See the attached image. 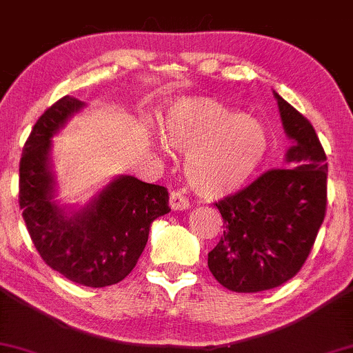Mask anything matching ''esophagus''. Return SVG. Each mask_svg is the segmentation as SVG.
Listing matches in <instances>:
<instances>
[{
    "mask_svg": "<svg viewBox=\"0 0 353 353\" xmlns=\"http://www.w3.org/2000/svg\"><path fill=\"white\" fill-rule=\"evenodd\" d=\"M169 205H171L172 210H184L189 209L190 204L184 197V194H181L179 190H172L171 197H169Z\"/></svg>",
    "mask_w": 353,
    "mask_h": 353,
    "instance_id": "1",
    "label": "esophagus"
}]
</instances>
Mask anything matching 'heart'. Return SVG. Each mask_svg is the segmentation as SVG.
<instances>
[{"mask_svg":"<svg viewBox=\"0 0 353 353\" xmlns=\"http://www.w3.org/2000/svg\"><path fill=\"white\" fill-rule=\"evenodd\" d=\"M161 136L185 154L190 188L205 199L236 192L264 161L269 134L249 114L209 98L174 101L161 114Z\"/></svg>","mask_w":353,"mask_h":353,"instance_id":"heart-1","label":"heart"}]
</instances>
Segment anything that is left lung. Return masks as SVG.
Returning <instances> with one entry per match:
<instances>
[{"instance_id": "obj_1", "label": "left lung", "mask_w": 353, "mask_h": 353, "mask_svg": "<svg viewBox=\"0 0 353 353\" xmlns=\"http://www.w3.org/2000/svg\"><path fill=\"white\" fill-rule=\"evenodd\" d=\"M294 145L285 168L270 169L216 202L224 236L208 255L216 281L232 292L282 285L305 264L327 209V156L315 129L274 91Z\"/></svg>"}]
</instances>
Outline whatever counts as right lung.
I'll use <instances>...</instances> for the list:
<instances>
[{
    "mask_svg": "<svg viewBox=\"0 0 353 353\" xmlns=\"http://www.w3.org/2000/svg\"><path fill=\"white\" fill-rule=\"evenodd\" d=\"M86 104L64 96L36 121L19 161V208L39 255L56 272L86 287L121 282L137 264L149 229L169 210L163 185L119 176L79 210L54 201L51 137Z\"/></svg>",
    "mask_w": 353,
    "mask_h": 353,
    "instance_id": "right-lung-1",
    "label": "right lung"
}]
</instances>
